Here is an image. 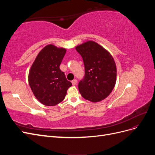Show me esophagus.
Returning a JSON list of instances; mask_svg holds the SVG:
<instances>
[{"mask_svg": "<svg viewBox=\"0 0 155 155\" xmlns=\"http://www.w3.org/2000/svg\"><path fill=\"white\" fill-rule=\"evenodd\" d=\"M72 83L73 85H76L77 84V79H74L73 81H72Z\"/></svg>", "mask_w": 155, "mask_h": 155, "instance_id": "34e87169", "label": "esophagus"}]
</instances>
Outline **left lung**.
<instances>
[{
  "label": "left lung",
  "mask_w": 155,
  "mask_h": 155,
  "mask_svg": "<svg viewBox=\"0 0 155 155\" xmlns=\"http://www.w3.org/2000/svg\"><path fill=\"white\" fill-rule=\"evenodd\" d=\"M76 49L85 66V76L78 83L79 92L92 102L103 100L110 94L116 84V67L113 58L94 41L86 42Z\"/></svg>",
  "instance_id": "1"
}]
</instances>
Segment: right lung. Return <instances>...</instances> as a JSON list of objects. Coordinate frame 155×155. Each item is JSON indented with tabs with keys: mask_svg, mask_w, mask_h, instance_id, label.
<instances>
[{
	"mask_svg": "<svg viewBox=\"0 0 155 155\" xmlns=\"http://www.w3.org/2000/svg\"><path fill=\"white\" fill-rule=\"evenodd\" d=\"M66 50L49 45L37 55L30 68L28 81L35 97L46 106L61 102L72 85L59 68Z\"/></svg>",
	"mask_w": 155,
	"mask_h": 155,
	"instance_id": "obj_1",
	"label": "right lung"
}]
</instances>
